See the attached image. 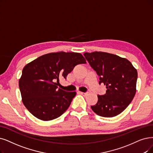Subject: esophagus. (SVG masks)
<instances>
[{
    "label": "esophagus",
    "mask_w": 153,
    "mask_h": 153,
    "mask_svg": "<svg viewBox=\"0 0 153 153\" xmlns=\"http://www.w3.org/2000/svg\"><path fill=\"white\" fill-rule=\"evenodd\" d=\"M80 94L81 95H83V96H85V95H86L87 94V93H85V92H82V91H80Z\"/></svg>",
    "instance_id": "esophagus-1"
}]
</instances>
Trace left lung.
I'll list each match as a JSON object with an SVG mask.
<instances>
[{
	"label": "left lung",
	"instance_id": "obj_1",
	"mask_svg": "<svg viewBox=\"0 0 153 153\" xmlns=\"http://www.w3.org/2000/svg\"><path fill=\"white\" fill-rule=\"evenodd\" d=\"M85 58L99 76V84L106 86V94L98 95V102L91 106L102 117L120 114L130 104L136 92L137 71L129 60L105 52L85 53Z\"/></svg>",
	"mask_w": 153,
	"mask_h": 153
}]
</instances>
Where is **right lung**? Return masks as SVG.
Segmentation results:
<instances>
[{
    "mask_svg": "<svg viewBox=\"0 0 153 153\" xmlns=\"http://www.w3.org/2000/svg\"><path fill=\"white\" fill-rule=\"evenodd\" d=\"M86 63L80 53L61 51L44 54L27 64L19 80L24 106L42 120L59 117L68 109L76 93L58 88L56 82L66 78L76 65Z\"/></svg>",
    "mask_w": 153,
    "mask_h": 153,
    "instance_id": "right-lung-1",
    "label": "right lung"
}]
</instances>
